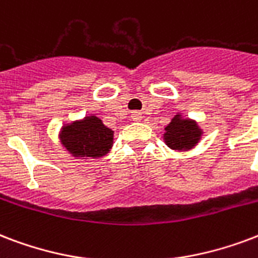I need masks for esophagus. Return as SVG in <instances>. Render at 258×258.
Wrapping results in <instances>:
<instances>
[{
    "instance_id": "esophagus-1",
    "label": "esophagus",
    "mask_w": 258,
    "mask_h": 258,
    "mask_svg": "<svg viewBox=\"0 0 258 258\" xmlns=\"http://www.w3.org/2000/svg\"><path fill=\"white\" fill-rule=\"evenodd\" d=\"M131 119H133L134 121H141L142 120V112L134 111L133 113H131Z\"/></svg>"
}]
</instances>
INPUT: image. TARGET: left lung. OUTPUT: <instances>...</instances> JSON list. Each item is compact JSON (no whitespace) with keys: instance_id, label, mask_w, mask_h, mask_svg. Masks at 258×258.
<instances>
[{"instance_id":"8db88e82","label":"left lung","mask_w":258,"mask_h":258,"mask_svg":"<svg viewBox=\"0 0 258 258\" xmlns=\"http://www.w3.org/2000/svg\"><path fill=\"white\" fill-rule=\"evenodd\" d=\"M202 135L203 130L198 125L196 120L177 113L165 127L164 141L172 150L188 151L200 142Z\"/></svg>"}]
</instances>
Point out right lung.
Returning a JSON list of instances; mask_svg holds the SVG:
<instances>
[{
  "label": "right lung",
  "mask_w": 258,
  "mask_h": 258,
  "mask_svg": "<svg viewBox=\"0 0 258 258\" xmlns=\"http://www.w3.org/2000/svg\"><path fill=\"white\" fill-rule=\"evenodd\" d=\"M59 138L69 154L82 160L104 157L113 145V131L94 115L64 124Z\"/></svg>",
  "instance_id": "add662e5"
}]
</instances>
